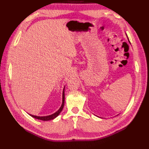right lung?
I'll use <instances>...</instances> for the list:
<instances>
[{
  "label": "right lung",
  "instance_id": "obj_1",
  "mask_svg": "<svg viewBox=\"0 0 149 149\" xmlns=\"http://www.w3.org/2000/svg\"><path fill=\"white\" fill-rule=\"evenodd\" d=\"M64 103H65V88L63 89V102H62V105L60 107L59 109L56 111L55 113L52 114L51 115H49V116H34L32 115H30L31 116L33 117L34 118L41 120H44V121H47V120H52L54 118H55L56 117L58 116L59 115V114L61 113V111L63 110V106H64Z\"/></svg>",
  "mask_w": 149,
  "mask_h": 149
}]
</instances>
